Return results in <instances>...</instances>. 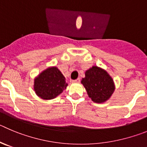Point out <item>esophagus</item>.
Listing matches in <instances>:
<instances>
[{
    "instance_id": "34e87169",
    "label": "esophagus",
    "mask_w": 147,
    "mask_h": 147,
    "mask_svg": "<svg viewBox=\"0 0 147 147\" xmlns=\"http://www.w3.org/2000/svg\"><path fill=\"white\" fill-rule=\"evenodd\" d=\"M71 82L72 83H79V82H80V79H79V78H78V79H75V80H71Z\"/></svg>"
}]
</instances>
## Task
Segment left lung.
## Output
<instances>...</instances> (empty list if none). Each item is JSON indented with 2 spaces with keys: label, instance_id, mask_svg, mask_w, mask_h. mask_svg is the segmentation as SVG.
Returning a JSON list of instances; mask_svg holds the SVG:
<instances>
[{
  "label": "left lung",
  "instance_id": "left-lung-1",
  "mask_svg": "<svg viewBox=\"0 0 147 147\" xmlns=\"http://www.w3.org/2000/svg\"><path fill=\"white\" fill-rule=\"evenodd\" d=\"M81 83L85 88L89 98L97 103L109 100L115 90L112 77L103 68L93 65L85 71V77Z\"/></svg>",
  "mask_w": 147,
  "mask_h": 147
}]
</instances>
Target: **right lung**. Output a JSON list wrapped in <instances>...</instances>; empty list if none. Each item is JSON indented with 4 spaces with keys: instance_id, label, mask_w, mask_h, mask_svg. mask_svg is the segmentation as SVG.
<instances>
[{
    "instance_id": "obj_1",
    "label": "right lung",
    "mask_w": 147,
    "mask_h": 147,
    "mask_svg": "<svg viewBox=\"0 0 147 147\" xmlns=\"http://www.w3.org/2000/svg\"><path fill=\"white\" fill-rule=\"evenodd\" d=\"M66 79L57 66H50L36 76L33 90L43 100H52L63 92L68 86Z\"/></svg>"
}]
</instances>
